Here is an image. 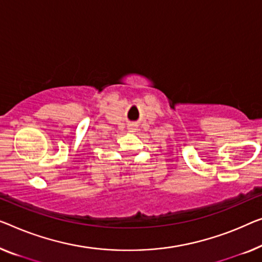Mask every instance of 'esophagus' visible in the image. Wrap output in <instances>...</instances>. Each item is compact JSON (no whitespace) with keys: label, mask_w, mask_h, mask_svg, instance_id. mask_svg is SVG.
Returning <instances> with one entry per match:
<instances>
[{"label":"esophagus","mask_w":262,"mask_h":262,"mask_svg":"<svg viewBox=\"0 0 262 262\" xmlns=\"http://www.w3.org/2000/svg\"><path fill=\"white\" fill-rule=\"evenodd\" d=\"M134 126H130V129H134V128H133Z\"/></svg>","instance_id":"1"}]
</instances>
